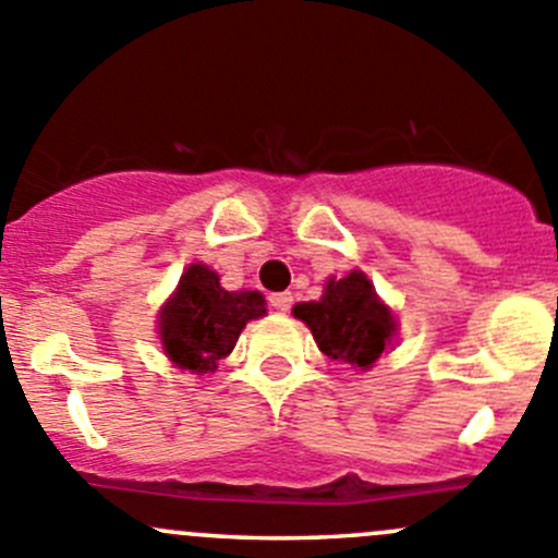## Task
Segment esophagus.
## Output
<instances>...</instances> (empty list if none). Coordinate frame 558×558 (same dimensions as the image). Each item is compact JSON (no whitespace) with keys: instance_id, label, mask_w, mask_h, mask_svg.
<instances>
[{"instance_id":"esophagus-1","label":"esophagus","mask_w":558,"mask_h":558,"mask_svg":"<svg viewBox=\"0 0 558 558\" xmlns=\"http://www.w3.org/2000/svg\"><path fill=\"white\" fill-rule=\"evenodd\" d=\"M269 305L275 307V311H289L291 305H294V296L289 294V291H280V294H272L269 296Z\"/></svg>"}]
</instances>
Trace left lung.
<instances>
[{"label":"left lung","instance_id":"1","mask_svg":"<svg viewBox=\"0 0 558 558\" xmlns=\"http://www.w3.org/2000/svg\"><path fill=\"white\" fill-rule=\"evenodd\" d=\"M294 315L311 326L326 356L362 369L378 362L397 326L362 272H351L340 280L331 278L324 296L296 305Z\"/></svg>","mask_w":558,"mask_h":558}]
</instances>
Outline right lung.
<instances>
[{"label": "right lung", "instance_id": "1", "mask_svg": "<svg viewBox=\"0 0 558 558\" xmlns=\"http://www.w3.org/2000/svg\"><path fill=\"white\" fill-rule=\"evenodd\" d=\"M264 305L262 291H227L213 269L191 264L159 318L167 356L191 373H213L247 320L267 313Z\"/></svg>", "mask_w": 558, "mask_h": 558}]
</instances>
